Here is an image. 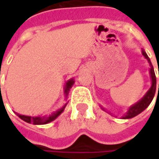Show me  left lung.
<instances>
[{"label":"left lung","instance_id":"obj_1","mask_svg":"<svg viewBox=\"0 0 159 159\" xmlns=\"http://www.w3.org/2000/svg\"><path fill=\"white\" fill-rule=\"evenodd\" d=\"M142 54L145 56V58L148 60V63L150 64L151 69H150V74H151V78H152V87L149 89V91L146 93V95L141 99V100L136 103L135 105H134L133 107H131L128 111L127 114L123 117L124 119H127V118H132V117H135L138 114H140V112H142L146 108H147L150 103L152 102V100L153 99L154 95H155V93H156V84H157V82H156V76H155V72H154L153 66L151 63V60L149 59V57L147 56V54L146 53L145 51H142ZM159 74V72H158ZM159 93V84H158V92H157V94Z\"/></svg>","mask_w":159,"mask_h":159}]
</instances>
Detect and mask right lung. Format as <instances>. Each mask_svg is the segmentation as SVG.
Wrapping results in <instances>:
<instances>
[{"label":"right lung","instance_id":"right-lung-1","mask_svg":"<svg viewBox=\"0 0 159 159\" xmlns=\"http://www.w3.org/2000/svg\"><path fill=\"white\" fill-rule=\"evenodd\" d=\"M73 84H74V80L71 79L70 80L68 83H66V89H65V93H66V95L67 96L68 95V93H69V91L70 89V88L73 86ZM1 86V85H0ZM66 107V105H65L64 107L59 110L58 111H56L54 113H52L50 117H29V116H24V115H20L19 113H16L17 114V116L19 117H20L21 119L24 120V121H25L26 123H33V124H46V123H50V122H52L53 120L57 118V117H59L60 114L62 113L63 111L65 109V107Z\"/></svg>","mask_w":159,"mask_h":159}]
</instances>
